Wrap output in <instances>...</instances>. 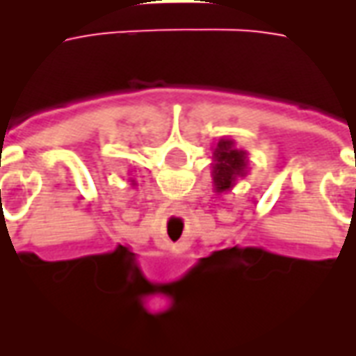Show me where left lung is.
<instances>
[{"mask_svg":"<svg viewBox=\"0 0 356 356\" xmlns=\"http://www.w3.org/2000/svg\"><path fill=\"white\" fill-rule=\"evenodd\" d=\"M211 179L216 193H229L234 188L236 181L248 175V158L246 150L236 147V143L227 137L217 140L216 147L211 148Z\"/></svg>","mask_w":356,"mask_h":356,"instance_id":"1","label":"left lung"}]
</instances>
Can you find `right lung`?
I'll return each instance as SVG.
<instances>
[{"label": "right lung", "instance_id": "1", "mask_svg": "<svg viewBox=\"0 0 356 356\" xmlns=\"http://www.w3.org/2000/svg\"><path fill=\"white\" fill-rule=\"evenodd\" d=\"M129 183H131V185H133V186L137 185V183H135V179H133V177H129Z\"/></svg>", "mask_w": 356, "mask_h": 356}]
</instances>
